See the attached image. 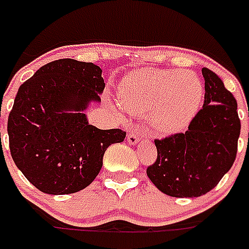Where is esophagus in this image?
<instances>
[{
	"label": "esophagus",
	"mask_w": 249,
	"mask_h": 249,
	"mask_svg": "<svg viewBox=\"0 0 249 249\" xmlns=\"http://www.w3.org/2000/svg\"><path fill=\"white\" fill-rule=\"evenodd\" d=\"M127 141H128L130 145H136L140 141V136L135 134V132H128V135H127Z\"/></svg>",
	"instance_id": "34e87169"
}]
</instances>
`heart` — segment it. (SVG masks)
<instances>
[{
	"label": "heart",
	"instance_id": "heart-1",
	"mask_svg": "<svg viewBox=\"0 0 249 249\" xmlns=\"http://www.w3.org/2000/svg\"><path fill=\"white\" fill-rule=\"evenodd\" d=\"M203 85L192 71L144 69L132 71L119 87V101L128 112L148 113L157 130L174 132L198 110Z\"/></svg>",
	"mask_w": 249,
	"mask_h": 249
}]
</instances>
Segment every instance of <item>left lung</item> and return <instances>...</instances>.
Instances as JSON below:
<instances>
[{"label":"left lung","mask_w":249,"mask_h":249,"mask_svg":"<svg viewBox=\"0 0 249 249\" xmlns=\"http://www.w3.org/2000/svg\"><path fill=\"white\" fill-rule=\"evenodd\" d=\"M204 104L185 134L156 140L158 157L146 175L162 193L196 198L218 184L235 160L240 119L235 97L220 77L202 68Z\"/></svg>","instance_id":"1"}]
</instances>
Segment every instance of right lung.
<instances>
[{
	"instance_id": "obj_1",
	"label": "right lung",
	"mask_w": 249,
	"mask_h": 249,
	"mask_svg": "<svg viewBox=\"0 0 249 249\" xmlns=\"http://www.w3.org/2000/svg\"><path fill=\"white\" fill-rule=\"evenodd\" d=\"M100 67L74 59L43 65L19 87L7 121L10 152L28 181L46 194L87 188L100 172L109 145L126 132L100 130L85 110L100 103ZM1 135V134H0Z\"/></svg>"
}]
</instances>
